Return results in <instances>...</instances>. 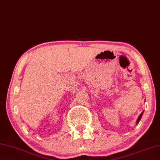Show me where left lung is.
I'll return each mask as SVG.
<instances>
[{"mask_svg":"<svg viewBox=\"0 0 160 160\" xmlns=\"http://www.w3.org/2000/svg\"><path fill=\"white\" fill-rule=\"evenodd\" d=\"M143 112H144V111H143L142 112V113L140 114V115H139V118H138V120H137V122H136L137 124H138V123H139V120H140V119H141V118H142V115H143Z\"/></svg>","mask_w":160,"mask_h":160,"instance_id":"obj_1","label":"left lung"}]
</instances>
